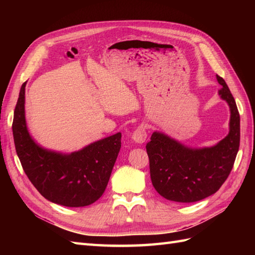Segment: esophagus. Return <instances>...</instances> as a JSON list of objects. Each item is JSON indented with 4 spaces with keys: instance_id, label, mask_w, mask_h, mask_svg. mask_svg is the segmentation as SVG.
<instances>
[{
    "instance_id": "obj_1",
    "label": "esophagus",
    "mask_w": 255,
    "mask_h": 255,
    "mask_svg": "<svg viewBox=\"0 0 255 255\" xmlns=\"http://www.w3.org/2000/svg\"><path fill=\"white\" fill-rule=\"evenodd\" d=\"M148 133H147V128H145L144 125H139L136 130L132 133V139L134 142L137 143H143L145 140H147Z\"/></svg>"
}]
</instances>
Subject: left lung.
<instances>
[{"instance_id": "left-lung-1", "label": "left lung", "mask_w": 255, "mask_h": 255, "mask_svg": "<svg viewBox=\"0 0 255 255\" xmlns=\"http://www.w3.org/2000/svg\"><path fill=\"white\" fill-rule=\"evenodd\" d=\"M221 99L231 111L230 131L211 148L184 147L163 133L153 132L145 145L153 187L161 196L194 203L215 194L228 178L240 145V115L225 80L217 75Z\"/></svg>"}]
</instances>
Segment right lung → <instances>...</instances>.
<instances>
[{
    "mask_svg": "<svg viewBox=\"0 0 255 255\" xmlns=\"http://www.w3.org/2000/svg\"><path fill=\"white\" fill-rule=\"evenodd\" d=\"M25 86L20 88L13 118L16 153L32 185L46 199L67 207L93 204L105 192L122 147V133L92 143L71 154L37 145L25 121Z\"/></svg>",
    "mask_w": 255,
    "mask_h": 255,
    "instance_id": "add662e5",
    "label": "right lung"
}]
</instances>
